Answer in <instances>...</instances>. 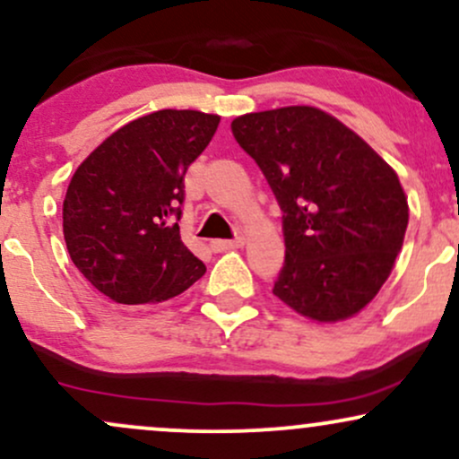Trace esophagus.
I'll return each instance as SVG.
<instances>
[{
	"label": "esophagus",
	"instance_id": "esophagus-1",
	"mask_svg": "<svg viewBox=\"0 0 459 459\" xmlns=\"http://www.w3.org/2000/svg\"><path fill=\"white\" fill-rule=\"evenodd\" d=\"M244 246V239L241 237H235V239H213L212 241V250L215 252H224V250H235V247Z\"/></svg>",
	"mask_w": 459,
	"mask_h": 459
}]
</instances>
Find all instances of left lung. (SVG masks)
<instances>
[{
	"instance_id": "8db88e82",
	"label": "left lung",
	"mask_w": 459,
	"mask_h": 459,
	"mask_svg": "<svg viewBox=\"0 0 459 459\" xmlns=\"http://www.w3.org/2000/svg\"><path fill=\"white\" fill-rule=\"evenodd\" d=\"M230 129L282 212L284 263L273 296L315 321L365 308L386 282L408 226L393 168L308 105L239 116Z\"/></svg>"
}]
</instances>
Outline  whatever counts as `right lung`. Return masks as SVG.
<instances>
[{"mask_svg": "<svg viewBox=\"0 0 459 459\" xmlns=\"http://www.w3.org/2000/svg\"><path fill=\"white\" fill-rule=\"evenodd\" d=\"M220 116L161 109L114 131L77 168L62 220L71 261L118 304L175 298L207 272L181 241L186 172Z\"/></svg>", "mask_w": 459, "mask_h": 459, "instance_id": "obj_1", "label": "right lung"}]
</instances>
